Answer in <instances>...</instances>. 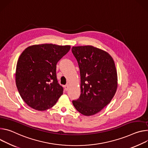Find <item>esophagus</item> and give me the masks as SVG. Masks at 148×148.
I'll use <instances>...</instances> for the list:
<instances>
[{"label":"esophagus","mask_w":148,"mask_h":148,"mask_svg":"<svg viewBox=\"0 0 148 148\" xmlns=\"http://www.w3.org/2000/svg\"><path fill=\"white\" fill-rule=\"evenodd\" d=\"M64 89H65V90L66 91H67V90H68V89H69V85H64Z\"/></svg>","instance_id":"34e87169"}]
</instances>
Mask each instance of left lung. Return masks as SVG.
Here are the masks:
<instances>
[{
	"label": "left lung",
	"mask_w": 148,
	"mask_h": 148,
	"mask_svg": "<svg viewBox=\"0 0 148 148\" xmlns=\"http://www.w3.org/2000/svg\"><path fill=\"white\" fill-rule=\"evenodd\" d=\"M72 52L80 69L81 93L72 103L85 116L99 112L116 93L118 75L112 57L102 49L91 45L73 46Z\"/></svg>",
	"instance_id": "left-lung-1"
}]
</instances>
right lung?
Listing matches in <instances>:
<instances>
[{
	"label": "right lung",
	"mask_w": 148,
	"mask_h": 148,
	"mask_svg": "<svg viewBox=\"0 0 148 148\" xmlns=\"http://www.w3.org/2000/svg\"><path fill=\"white\" fill-rule=\"evenodd\" d=\"M70 45H32L22 53L16 65L15 80L25 102L37 110L53 107L63 94L56 78V64L70 50Z\"/></svg>",
	"instance_id": "obj_1"
}]
</instances>
